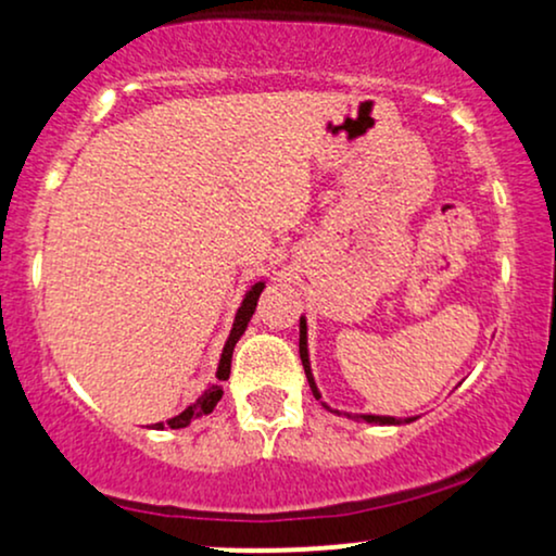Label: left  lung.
<instances>
[{
	"label": "left lung",
	"instance_id": "left-lung-1",
	"mask_svg": "<svg viewBox=\"0 0 556 556\" xmlns=\"http://www.w3.org/2000/svg\"><path fill=\"white\" fill-rule=\"evenodd\" d=\"M300 361H303V368H305V379H308V387L311 392H314V397L321 402L327 410L331 407L327 402L321 400V392H318L316 387V379H314V371H311V355H308V324H305V316H300ZM334 413V410H331ZM348 418H355V420H366V424H379V426H400V424H410V420L416 418H394V416H376V413H344Z\"/></svg>",
	"mask_w": 556,
	"mask_h": 556
}]
</instances>
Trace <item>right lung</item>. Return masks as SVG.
I'll return each mask as SVG.
<instances>
[{
    "instance_id": "1",
    "label": "right lung",
    "mask_w": 556,
    "mask_h": 556,
    "mask_svg": "<svg viewBox=\"0 0 556 556\" xmlns=\"http://www.w3.org/2000/svg\"><path fill=\"white\" fill-rule=\"evenodd\" d=\"M266 282L261 279V282L251 285V290L242 295V303L238 308V314H235V321H232V329H229V337L225 342V348H222V355H219V366H216V379L219 381H227L229 379V366H232V353H235V344L242 334H245L248 329V321H251L253 314H256V303H258V295L264 292ZM216 381V384H208L203 389L201 394H198L195 402H190L188 407L180 413V416L169 418V420H162V424H154L151 429H185V426H190L193 420H198L201 416H208V413L214 410L216 402L222 400V384Z\"/></svg>"
}]
</instances>
